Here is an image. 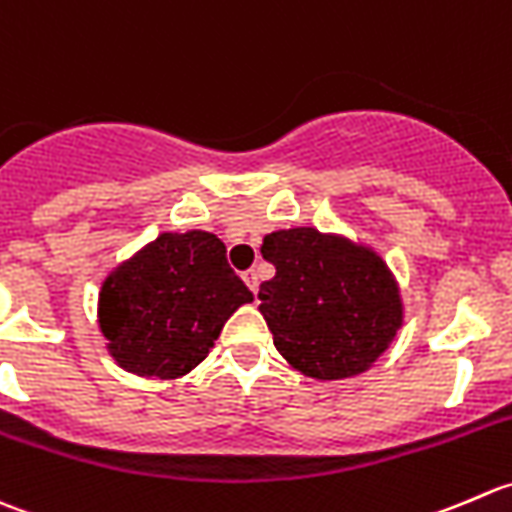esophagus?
<instances>
[{"mask_svg":"<svg viewBox=\"0 0 512 512\" xmlns=\"http://www.w3.org/2000/svg\"><path fill=\"white\" fill-rule=\"evenodd\" d=\"M244 281H246V286L251 288V291L258 293V273L254 271V268H249V271H244Z\"/></svg>","mask_w":512,"mask_h":512,"instance_id":"34e87169","label":"esophagus"}]
</instances>
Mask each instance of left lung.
<instances>
[{"label": "left lung", "instance_id": "8db88e82", "mask_svg": "<svg viewBox=\"0 0 512 512\" xmlns=\"http://www.w3.org/2000/svg\"><path fill=\"white\" fill-rule=\"evenodd\" d=\"M261 254L276 276L261 283L273 346L301 373L338 381L366 371L396 338L401 293L373 251L316 229L268 234Z\"/></svg>", "mask_w": 512, "mask_h": 512}]
</instances>
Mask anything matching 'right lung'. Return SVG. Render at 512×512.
I'll return each instance as SVG.
<instances>
[{
	"mask_svg": "<svg viewBox=\"0 0 512 512\" xmlns=\"http://www.w3.org/2000/svg\"><path fill=\"white\" fill-rule=\"evenodd\" d=\"M254 293L206 231L161 234L116 268L99 293V326L121 368L179 378L199 366L231 313Z\"/></svg>",
	"mask_w": 512,
	"mask_h": 512,
	"instance_id": "add662e5",
	"label": "right lung"
}]
</instances>
